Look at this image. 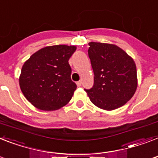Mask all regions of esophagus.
<instances>
[{"label":"esophagus","mask_w":158,"mask_h":158,"mask_svg":"<svg viewBox=\"0 0 158 158\" xmlns=\"http://www.w3.org/2000/svg\"><path fill=\"white\" fill-rule=\"evenodd\" d=\"M76 84H77V86H78V87H80V86L82 85V81H81V80H79V81L77 82Z\"/></svg>","instance_id":"obj_1"}]
</instances>
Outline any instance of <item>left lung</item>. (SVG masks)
Segmentation results:
<instances>
[{
    "mask_svg": "<svg viewBox=\"0 0 158 158\" xmlns=\"http://www.w3.org/2000/svg\"><path fill=\"white\" fill-rule=\"evenodd\" d=\"M88 50L94 83L84 89L95 106L113 110L125 105L137 88L136 66L127 53L114 44L90 42Z\"/></svg>",
    "mask_w": 158,
    "mask_h": 158,
    "instance_id": "left-lung-1",
    "label": "left lung"
}]
</instances>
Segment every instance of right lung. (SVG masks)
I'll return each mask as SVG.
<instances>
[{
	"label": "right lung",
	"instance_id": "add662e5",
	"mask_svg": "<svg viewBox=\"0 0 158 158\" xmlns=\"http://www.w3.org/2000/svg\"><path fill=\"white\" fill-rule=\"evenodd\" d=\"M75 46L54 45L41 48L26 61L19 78L22 92L41 110H56L70 101L77 88L71 80L68 62Z\"/></svg>",
	"mask_w": 158,
	"mask_h": 158
}]
</instances>
